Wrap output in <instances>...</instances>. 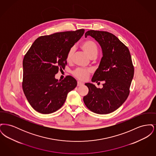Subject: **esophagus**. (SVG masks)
I'll return each mask as SVG.
<instances>
[{
	"label": "esophagus",
	"mask_w": 156,
	"mask_h": 156,
	"mask_svg": "<svg viewBox=\"0 0 156 156\" xmlns=\"http://www.w3.org/2000/svg\"><path fill=\"white\" fill-rule=\"evenodd\" d=\"M83 85V83H82V82L81 81H78L77 82V85L79 87V86H81V85Z\"/></svg>",
	"instance_id": "esophagus-1"
}]
</instances>
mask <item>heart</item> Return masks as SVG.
I'll return each instance as SVG.
<instances>
[{"mask_svg": "<svg viewBox=\"0 0 156 156\" xmlns=\"http://www.w3.org/2000/svg\"><path fill=\"white\" fill-rule=\"evenodd\" d=\"M82 50L87 54L90 58H95L98 55V47L97 44L92 40H88L85 41L81 45ZM74 47L70 48L66 55V60L67 62H70L72 59L74 53ZM92 69L90 68H77L73 71V74L75 76L81 80H85L87 79L89 74L92 73Z\"/></svg>", "mask_w": 156, "mask_h": 156, "instance_id": "obj_1", "label": "heart"}]
</instances>
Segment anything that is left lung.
I'll return each instance as SVG.
<instances>
[{"instance_id":"obj_1","label":"left lung","mask_w":156,"mask_h":156,"mask_svg":"<svg viewBox=\"0 0 156 156\" xmlns=\"http://www.w3.org/2000/svg\"><path fill=\"white\" fill-rule=\"evenodd\" d=\"M90 36L100 44L103 57L92 81H104L103 88L86 83L88 94L83 97L86 106L98 114H108L118 109L123 104L130 92L134 75V67L128 48L111 33L89 30Z\"/></svg>"}]
</instances>
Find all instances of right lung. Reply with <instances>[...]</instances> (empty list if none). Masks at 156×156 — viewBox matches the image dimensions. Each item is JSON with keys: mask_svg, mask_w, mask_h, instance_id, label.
Returning <instances> with one entry per match:
<instances>
[{"mask_svg": "<svg viewBox=\"0 0 156 156\" xmlns=\"http://www.w3.org/2000/svg\"><path fill=\"white\" fill-rule=\"evenodd\" d=\"M84 29L59 32L37 38L23 61L22 87L32 108L43 114L57 111L64 105L68 92L77 82L68 75L63 80L55 78L59 69L67 65L68 50L84 33Z\"/></svg>", "mask_w": 156, "mask_h": 156, "instance_id": "add662e5", "label": "right lung"}]
</instances>
